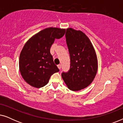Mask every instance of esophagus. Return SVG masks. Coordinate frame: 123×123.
<instances>
[{"mask_svg": "<svg viewBox=\"0 0 123 123\" xmlns=\"http://www.w3.org/2000/svg\"><path fill=\"white\" fill-rule=\"evenodd\" d=\"M58 68L59 69H61V65L60 64L58 65Z\"/></svg>", "mask_w": 123, "mask_h": 123, "instance_id": "esophagus-1", "label": "esophagus"}]
</instances>
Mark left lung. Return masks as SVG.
Wrapping results in <instances>:
<instances>
[{
    "mask_svg": "<svg viewBox=\"0 0 123 123\" xmlns=\"http://www.w3.org/2000/svg\"><path fill=\"white\" fill-rule=\"evenodd\" d=\"M67 44L70 57V68L62 74L69 90L78 91L86 88L96 75L98 63L96 53L86 35L80 30L67 29Z\"/></svg>",
    "mask_w": 123,
    "mask_h": 123,
    "instance_id": "obj_1",
    "label": "left lung"
}]
</instances>
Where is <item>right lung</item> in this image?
<instances>
[{
  "label": "right lung",
  "mask_w": 123,
  "mask_h": 123,
  "mask_svg": "<svg viewBox=\"0 0 123 123\" xmlns=\"http://www.w3.org/2000/svg\"><path fill=\"white\" fill-rule=\"evenodd\" d=\"M65 29L45 28L26 42L19 55V68L25 81L35 88L46 85L51 75L59 71L54 63L50 48L55 39L65 34Z\"/></svg>",
  "instance_id": "1"
}]
</instances>
